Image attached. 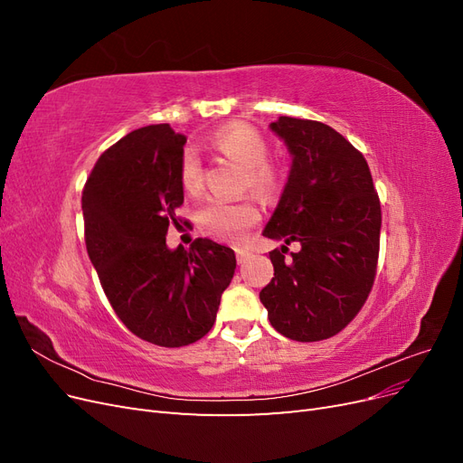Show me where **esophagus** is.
I'll list each match as a JSON object with an SVG mask.
<instances>
[{
    "instance_id": "esophagus-1",
    "label": "esophagus",
    "mask_w": 463,
    "mask_h": 463,
    "mask_svg": "<svg viewBox=\"0 0 463 463\" xmlns=\"http://www.w3.org/2000/svg\"><path fill=\"white\" fill-rule=\"evenodd\" d=\"M235 255H237V262H240V264H245L250 259V253L245 249H237Z\"/></svg>"
}]
</instances>
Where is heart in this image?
<instances>
[{
  "mask_svg": "<svg viewBox=\"0 0 463 463\" xmlns=\"http://www.w3.org/2000/svg\"><path fill=\"white\" fill-rule=\"evenodd\" d=\"M210 146L223 156L245 167V185L253 189L260 197H272L279 187V170L266 160L269 143L250 125L232 123L223 125L210 137ZM181 187L194 194L203 187V170L197 154L185 150L179 164ZM260 214L253 203L249 201H208L199 210L201 230L214 240L241 243L249 230L259 222Z\"/></svg>",
  "mask_w": 463,
  "mask_h": 463,
  "instance_id": "1",
  "label": "heart"
}]
</instances>
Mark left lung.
Segmentation results:
<instances>
[{
    "mask_svg": "<svg viewBox=\"0 0 463 463\" xmlns=\"http://www.w3.org/2000/svg\"><path fill=\"white\" fill-rule=\"evenodd\" d=\"M291 154V170L264 237L274 278L260 301L289 340L332 338L365 305L376 276L381 201L363 154L328 125L282 116L270 123ZM299 242L285 259L287 245Z\"/></svg>",
    "mask_w": 463,
    "mask_h": 463,
    "instance_id": "left-lung-1",
    "label": "left lung"
}]
</instances>
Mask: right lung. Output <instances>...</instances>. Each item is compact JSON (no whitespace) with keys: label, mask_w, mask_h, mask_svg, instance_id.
Masks as SVG:
<instances>
[{"label":"right lung","mask_w":463,"mask_h":463,"mask_svg":"<svg viewBox=\"0 0 463 463\" xmlns=\"http://www.w3.org/2000/svg\"><path fill=\"white\" fill-rule=\"evenodd\" d=\"M187 137L148 125L109 146L82 189L85 241L119 320L162 347L201 340L213 328L235 253L206 237L170 249L165 235L184 204L179 164Z\"/></svg>","instance_id":"obj_1"}]
</instances>
